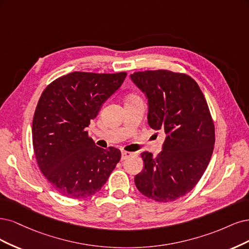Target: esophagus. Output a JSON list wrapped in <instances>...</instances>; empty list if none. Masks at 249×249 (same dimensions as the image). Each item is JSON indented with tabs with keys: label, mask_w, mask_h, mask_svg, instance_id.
<instances>
[{
	"label": "esophagus",
	"mask_w": 249,
	"mask_h": 249,
	"mask_svg": "<svg viewBox=\"0 0 249 249\" xmlns=\"http://www.w3.org/2000/svg\"><path fill=\"white\" fill-rule=\"evenodd\" d=\"M133 153H131V152H127V151H122V160H125L127 159L128 157H130Z\"/></svg>",
	"instance_id": "1"
}]
</instances>
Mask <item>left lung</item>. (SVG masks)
I'll return each mask as SVG.
<instances>
[{
	"mask_svg": "<svg viewBox=\"0 0 249 249\" xmlns=\"http://www.w3.org/2000/svg\"><path fill=\"white\" fill-rule=\"evenodd\" d=\"M148 100V123L165 140L157 157L142 153V171L134 177L141 194L173 202L194 188L211 159L215 131L203 92L194 78L168 70L130 74Z\"/></svg>",
	"mask_w": 249,
	"mask_h": 249,
	"instance_id": "8db88e82",
	"label": "left lung"
}]
</instances>
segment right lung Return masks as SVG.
Listing matches in <instances>:
<instances>
[{
	"label": "right lung",
	"mask_w": 249,
	"mask_h": 249,
	"mask_svg": "<svg viewBox=\"0 0 249 249\" xmlns=\"http://www.w3.org/2000/svg\"><path fill=\"white\" fill-rule=\"evenodd\" d=\"M126 77L71 72L46 87L33 118L37 163L61 195L84 198L98 192L121 158L119 149L95 145L86 128Z\"/></svg>",
	"instance_id": "obj_1"
}]
</instances>
